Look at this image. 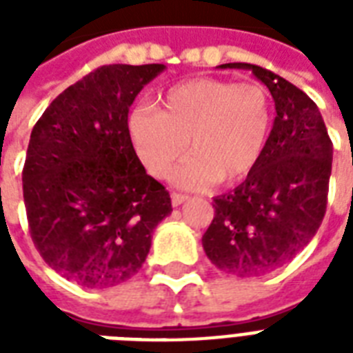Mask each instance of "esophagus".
Instances as JSON below:
<instances>
[{
  "mask_svg": "<svg viewBox=\"0 0 353 353\" xmlns=\"http://www.w3.org/2000/svg\"><path fill=\"white\" fill-rule=\"evenodd\" d=\"M187 199H188V196H185V194L172 192V205H174V207H179V205L185 203Z\"/></svg>",
  "mask_w": 353,
  "mask_h": 353,
  "instance_id": "obj_1",
  "label": "esophagus"
}]
</instances>
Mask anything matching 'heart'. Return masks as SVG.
<instances>
[{"instance_id":"heart-1","label":"heart","mask_w":353,"mask_h":353,"mask_svg":"<svg viewBox=\"0 0 353 353\" xmlns=\"http://www.w3.org/2000/svg\"><path fill=\"white\" fill-rule=\"evenodd\" d=\"M273 102L260 82L194 79L172 85L161 108L130 119L135 154L154 177L170 176L183 152H192L176 172L177 185L203 188L245 179L268 148Z\"/></svg>"}]
</instances>
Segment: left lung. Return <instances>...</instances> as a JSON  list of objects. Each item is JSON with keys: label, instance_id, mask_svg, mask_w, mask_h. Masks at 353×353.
<instances>
[{"label": "left lung", "instance_id": "obj_1", "mask_svg": "<svg viewBox=\"0 0 353 353\" xmlns=\"http://www.w3.org/2000/svg\"><path fill=\"white\" fill-rule=\"evenodd\" d=\"M220 68L251 69L271 91L276 117L256 168L214 198L201 243L221 271L262 276L291 262L323 223L334 144L317 104L296 85L252 63Z\"/></svg>", "mask_w": 353, "mask_h": 353}]
</instances>
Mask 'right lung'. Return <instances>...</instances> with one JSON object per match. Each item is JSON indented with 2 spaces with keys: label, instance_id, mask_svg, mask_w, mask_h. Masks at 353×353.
I'll return each instance as SVG.
<instances>
[{
  "label": "right lung",
  "instance_id": "1",
  "mask_svg": "<svg viewBox=\"0 0 353 353\" xmlns=\"http://www.w3.org/2000/svg\"><path fill=\"white\" fill-rule=\"evenodd\" d=\"M163 63H112L85 74L32 128L23 166L30 238L63 279L104 290L143 268L170 194L133 150L128 112Z\"/></svg>",
  "mask_w": 353,
  "mask_h": 353
}]
</instances>
